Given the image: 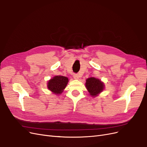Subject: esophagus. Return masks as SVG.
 I'll use <instances>...</instances> for the list:
<instances>
[{
	"mask_svg": "<svg viewBox=\"0 0 147 147\" xmlns=\"http://www.w3.org/2000/svg\"><path fill=\"white\" fill-rule=\"evenodd\" d=\"M79 78H80V77H79V75L78 74H74V78L75 80H78Z\"/></svg>",
	"mask_w": 147,
	"mask_h": 147,
	"instance_id": "1",
	"label": "esophagus"
}]
</instances>
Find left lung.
Here are the masks:
<instances>
[{
  "instance_id": "1",
  "label": "left lung",
  "mask_w": 147,
  "mask_h": 147,
  "mask_svg": "<svg viewBox=\"0 0 147 147\" xmlns=\"http://www.w3.org/2000/svg\"><path fill=\"white\" fill-rule=\"evenodd\" d=\"M86 82V88L91 97H97L105 89V84L100 79L90 77L87 78Z\"/></svg>"
}]
</instances>
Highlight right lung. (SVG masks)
I'll use <instances>...</instances> for the list:
<instances>
[{
	"instance_id": "1",
	"label": "right lung",
	"mask_w": 147,
	"mask_h": 147,
	"mask_svg": "<svg viewBox=\"0 0 147 147\" xmlns=\"http://www.w3.org/2000/svg\"><path fill=\"white\" fill-rule=\"evenodd\" d=\"M68 82L69 79L66 77L61 75L55 76L48 81L47 88L53 94L60 95L66 87Z\"/></svg>"
}]
</instances>
